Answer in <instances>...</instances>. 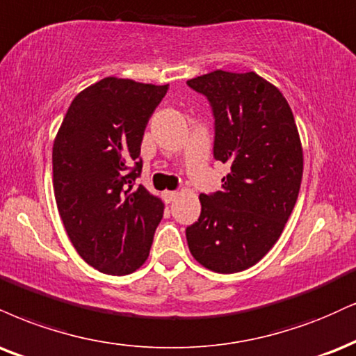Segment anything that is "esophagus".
<instances>
[{"label": "esophagus", "mask_w": 356, "mask_h": 356, "mask_svg": "<svg viewBox=\"0 0 356 356\" xmlns=\"http://www.w3.org/2000/svg\"><path fill=\"white\" fill-rule=\"evenodd\" d=\"M175 197H177V192H175V191H165V192H164L165 202H172Z\"/></svg>", "instance_id": "esophagus-1"}]
</instances>
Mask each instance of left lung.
Here are the masks:
<instances>
[{"label": "left lung", "mask_w": 356, "mask_h": 356, "mask_svg": "<svg viewBox=\"0 0 356 356\" xmlns=\"http://www.w3.org/2000/svg\"><path fill=\"white\" fill-rule=\"evenodd\" d=\"M213 115V159L230 167L222 189L200 194L186 229L191 254L219 273L245 270L278 241L297 202L303 152L292 109L252 72L213 71L187 81Z\"/></svg>", "instance_id": "1"}]
</instances>
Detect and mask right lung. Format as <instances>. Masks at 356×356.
<instances>
[{
	"mask_svg": "<svg viewBox=\"0 0 356 356\" xmlns=\"http://www.w3.org/2000/svg\"><path fill=\"white\" fill-rule=\"evenodd\" d=\"M169 86L104 78L81 91L53 145V186L67 237L91 267L127 275L149 257L164 213L136 186L140 143Z\"/></svg>",
	"mask_w": 356,
	"mask_h": 356,
	"instance_id": "right-lung-1",
	"label": "right lung"
}]
</instances>
